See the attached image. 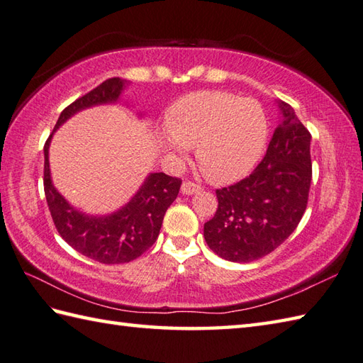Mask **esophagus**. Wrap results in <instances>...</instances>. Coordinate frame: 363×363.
I'll use <instances>...</instances> for the list:
<instances>
[{
	"mask_svg": "<svg viewBox=\"0 0 363 363\" xmlns=\"http://www.w3.org/2000/svg\"><path fill=\"white\" fill-rule=\"evenodd\" d=\"M181 190H182V194H184V195H194V194H198V191L201 190V187H199L198 184H195V182H190V181H187V182H184V184H182Z\"/></svg>",
	"mask_w": 363,
	"mask_h": 363,
	"instance_id": "obj_1",
	"label": "esophagus"
}]
</instances>
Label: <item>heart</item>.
Here are the masks:
<instances>
[{
  "label": "heart",
  "instance_id": "b5f03b06",
  "mask_svg": "<svg viewBox=\"0 0 363 363\" xmlns=\"http://www.w3.org/2000/svg\"><path fill=\"white\" fill-rule=\"evenodd\" d=\"M162 137L177 159L196 146V162L213 182L226 184L248 174L265 150L268 120L256 99L225 91H195L168 111Z\"/></svg>",
  "mask_w": 363,
  "mask_h": 363
}]
</instances>
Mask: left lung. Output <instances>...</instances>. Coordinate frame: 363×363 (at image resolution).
<instances>
[{"instance_id": "1", "label": "left lung", "mask_w": 363, "mask_h": 363, "mask_svg": "<svg viewBox=\"0 0 363 363\" xmlns=\"http://www.w3.org/2000/svg\"><path fill=\"white\" fill-rule=\"evenodd\" d=\"M282 123L256 169L217 189L218 207L204 238L220 257L246 264L274 251L303 218L312 181L311 133L293 107L279 104Z\"/></svg>"}]
</instances>
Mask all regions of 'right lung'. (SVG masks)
Instances as JSON below:
<instances>
[{
  "instance_id": "right-lung-1",
  "label": "right lung",
  "mask_w": 363,
  "mask_h": 363,
  "mask_svg": "<svg viewBox=\"0 0 363 363\" xmlns=\"http://www.w3.org/2000/svg\"><path fill=\"white\" fill-rule=\"evenodd\" d=\"M125 84L126 81L120 78L106 79L67 106L54 130L86 107L117 101ZM51 137L52 134L43 146V189L59 235L82 256L101 264H126L140 257L156 242L164 215L179 194L182 181L165 173H152L146 177L135 196L118 212L107 217H89L73 209L52 186L48 164Z\"/></svg>"
}]
</instances>
